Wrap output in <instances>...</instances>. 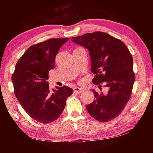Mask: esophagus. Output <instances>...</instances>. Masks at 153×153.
Returning <instances> with one entry per match:
<instances>
[{
	"label": "esophagus",
	"mask_w": 153,
	"mask_h": 153,
	"mask_svg": "<svg viewBox=\"0 0 153 153\" xmlns=\"http://www.w3.org/2000/svg\"><path fill=\"white\" fill-rule=\"evenodd\" d=\"M83 90L81 88H78V87H76L74 88V92L75 93H77V94H80V93L83 92Z\"/></svg>",
	"instance_id": "34e87169"
}]
</instances>
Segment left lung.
Wrapping results in <instances>:
<instances>
[{
    "label": "left lung",
    "instance_id": "1",
    "mask_svg": "<svg viewBox=\"0 0 153 153\" xmlns=\"http://www.w3.org/2000/svg\"><path fill=\"white\" fill-rule=\"evenodd\" d=\"M71 41L89 51L94 84L105 82L107 94L93 89L95 100L86 109L96 120L107 122L117 117L130 98L135 80L133 58L122 41L102 32L87 33ZM101 87V86H100Z\"/></svg>",
    "mask_w": 153,
    "mask_h": 153
}]
</instances>
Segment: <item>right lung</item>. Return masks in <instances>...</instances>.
I'll return each instance as SVG.
<instances>
[{"mask_svg": "<svg viewBox=\"0 0 153 153\" xmlns=\"http://www.w3.org/2000/svg\"><path fill=\"white\" fill-rule=\"evenodd\" d=\"M69 38H53L28 48L15 65L11 77L14 92L25 112L41 123L59 117L73 89L49 87L48 72L55 66V56Z\"/></svg>", "mask_w": 153, "mask_h": 153, "instance_id": "right-lung-1", "label": "right lung"}]
</instances>
